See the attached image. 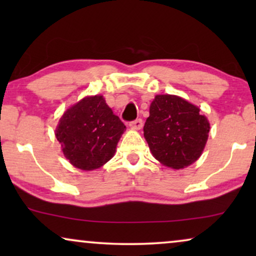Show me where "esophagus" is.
Returning a JSON list of instances; mask_svg holds the SVG:
<instances>
[{
    "mask_svg": "<svg viewBox=\"0 0 256 256\" xmlns=\"http://www.w3.org/2000/svg\"><path fill=\"white\" fill-rule=\"evenodd\" d=\"M142 126H143L142 118H136V120L129 122V127L132 128V129H136V130H138V129H141Z\"/></svg>",
    "mask_w": 256,
    "mask_h": 256,
    "instance_id": "1",
    "label": "esophagus"
}]
</instances>
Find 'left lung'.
<instances>
[{"instance_id": "8db88e82", "label": "left lung", "mask_w": 256, "mask_h": 256, "mask_svg": "<svg viewBox=\"0 0 256 256\" xmlns=\"http://www.w3.org/2000/svg\"><path fill=\"white\" fill-rule=\"evenodd\" d=\"M143 132L152 156L164 166L183 169L200 157L210 124L194 104L177 96H156Z\"/></svg>"}]
</instances>
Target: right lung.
Wrapping results in <instances>:
<instances>
[{
	"instance_id": "right-lung-1",
	"label": "right lung",
	"mask_w": 256,
	"mask_h": 256,
	"mask_svg": "<svg viewBox=\"0 0 256 256\" xmlns=\"http://www.w3.org/2000/svg\"><path fill=\"white\" fill-rule=\"evenodd\" d=\"M126 126L102 96H86L62 114L56 138L73 166L90 171L114 156Z\"/></svg>"
}]
</instances>
